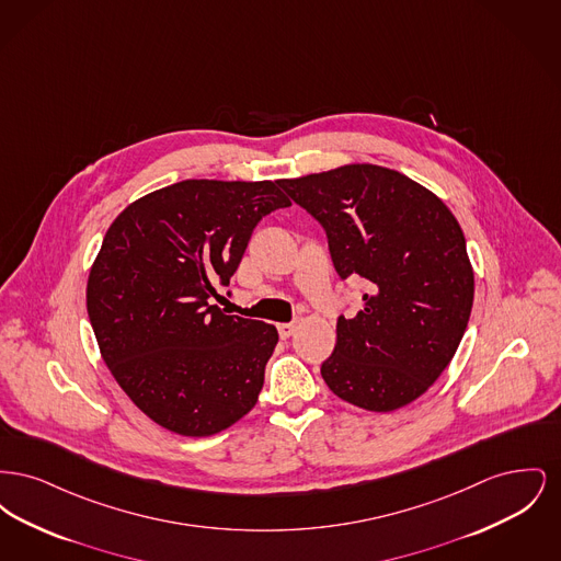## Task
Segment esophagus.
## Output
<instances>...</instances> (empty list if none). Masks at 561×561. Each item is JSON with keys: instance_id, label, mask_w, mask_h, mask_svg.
<instances>
[{"instance_id": "34e87169", "label": "esophagus", "mask_w": 561, "mask_h": 561, "mask_svg": "<svg viewBox=\"0 0 561 561\" xmlns=\"http://www.w3.org/2000/svg\"><path fill=\"white\" fill-rule=\"evenodd\" d=\"M277 330H279V336H282V339H290L294 334V330H296V321H290V323H277Z\"/></svg>"}]
</instances>
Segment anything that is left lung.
<instances>
[{
	"mask_svg": "<svg viewBox=\"0 0 561 561\" xmlns=\"http://www.w3.org/2000/svg\"><path fill=\"white\" fill-rule=\"evenodd\" d=\"M325 229L334 268L368 286L364 309L339 318L321 376L341 400L393 412L448 368L473 307V267L448 206L398 170L348 163L282 179Z\"/></svg>",
	"mask_w": 561,
	"mask_h": 561,
	"instance_id": "left-lung-1",
	"label": "left lung"
}]
</instances>
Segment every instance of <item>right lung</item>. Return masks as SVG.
Wrapping results in <instances>:
<instances>
[{
	"label": "right lung",
	"instance_id": "add662e5",
	"mask_svg": "<svg viewBox=\"0 0 561 561\" xmlns=\"http://www.w3.org/2000/svg\"><path fill=\"white\" fill-rule=\"evenodd\" d=\"M288 206L277 181L188 179L111 222L88 316L113 378L160 427L208 437L256 405L277 330L222 313L210 296L229 286L261 218Z\"/></svg>",
	"mask_w": 561,
	"mask_h": 561
}]
</instances>
